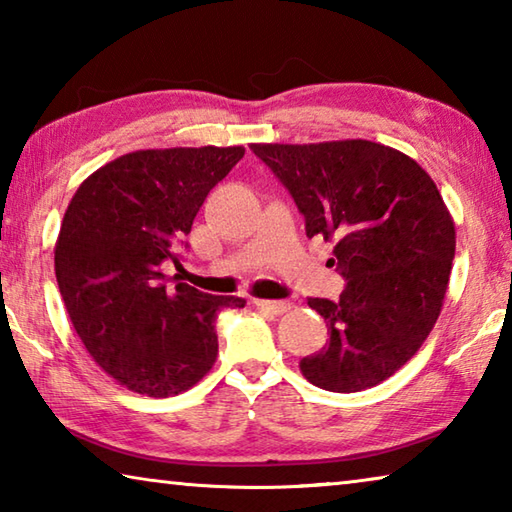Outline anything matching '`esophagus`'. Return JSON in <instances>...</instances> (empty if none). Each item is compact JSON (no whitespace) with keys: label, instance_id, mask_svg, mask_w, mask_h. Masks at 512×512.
<instances>
[{"label":"esophagus","instance_id":"obj_1","mask_svg":"<svg viewBox=\"0 0 512 512\" xmlns=\"http://www.w3.org/2000/svg\"><path fill=\"white\" fill-rule=\"evenodd\" d=\"M253 302L257 309L268 311V314H275V316H280V314H284V311L291 309L289 300H253Z\"/></svg>","mask_w":512,"mask_h":512}]
</instances>
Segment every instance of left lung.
Wrapping results in <instances>:
<instances>
[{
	"label": "left lung",
	"mask_w": 512,
	"mask_h": 512,
	"mask_svg": "<svg viewBox=\"0 0 512 512\" xmlns=\"http://www.w3.org/2000/svg\"><path fill=\"white\" fill-rule=\"evenodd\" d=\"M291 194L307 237L334 241L339 300L309 298L329 341L300 361L311 384L357 393L400 370L436 325L456 248L454 221L429 173L368 140L253 144Z\"/></svg>",
	"instance_id": "1"
}]
</instances>
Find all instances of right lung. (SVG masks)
<instances>
[{
  "label": "right lung",
  "instance_id": "1",
  "mask_svg": "<svg viewBox=\"0 0 512 512\" xmlns=\"http://www.w3.org/2000/svg\"><path fill=\"white\" fill-rule=\"evenodd\" d=\"M241 158V146L126 153L94 171L67 207L54 257L60 296L85 350L128 391L192 388L219 352V311L246 305L185 282L169 289L162 273L183 266L178 248H189L198 210Z\"/></svg>",
  "mask_w": 512,
  "mask_h": 512
}]
</instances>
